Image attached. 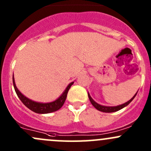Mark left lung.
Listing matches in <instances>:
<instances>
[{
	"instance_id": "left-lung-1",
	"label": "left lung",
	"mask_w": 151,
	"mask_h": 151,
	"mask_svg": "<svg viewBox=\"0 0 151 151\" xmlns=\"http://www.w3.org/2000/svg\"><path fill=\"white\" fill-rule=\"evenodd\" d=\"M137 92H138V91H137ZM137 92L135 93V95H134V96H133L132 98L131 99L129 100V101H127V102L124 103V104H123L122 105H119V106H102V105L98 104V103H96V101H95L94 100H93V98H91V96H90L89 93H88V98H89V99H90V102H91L92 105H93V106H94L95 108H96L97 110L100 111L105 112V113H111V112H115V111H117L121 110L122 109H123V108L126 107L127 106H128V105H129L130 103L132 101V100L134 99V97L136 96Z\"/></svg>"
}]
</instances>
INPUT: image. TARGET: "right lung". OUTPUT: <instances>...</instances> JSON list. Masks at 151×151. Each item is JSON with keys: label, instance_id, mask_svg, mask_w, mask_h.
<instances>
[{"label": "right lung", "instance_id": "add662e5", "mask_svg": "<svg viewBox=\"0 0 151 151\" xmlns=\"http://www.w3.org/2000/svg\"><path fill=\"white\" fill-rule=\"evenodd\" d=\"M13 84H14V90H15L17 96L19 98V99L21 100V101L23 103L24 105L26 106L28 109L37 114H49L56 111H58V109H60L62 107L65 101H66L68 91L70 89L71 85L74 84V82H71V83H69L68 85V86L65 89V90L63 92L62 94L58 97L56 100L49 103L36 102V101H32L29 98H27L26 96H24L21 92L18 90L17 86H16L14 74H13Z\"/></svg>", "mask_w": 151, "mask_h": 151}]
</instances>
